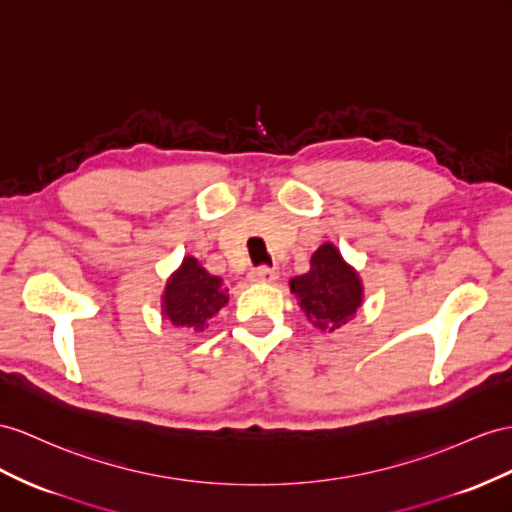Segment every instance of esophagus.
Returning <instances> with one entry per match:
<instances>
[{"mask_svg":"<svg viewBox=\"0 0 512 512\" xmlns=\"http://www.w3.org/2000/svg\"><path fill=\"white\" fill-rule=\"evenodd\" d=\"M248 279H251L253 283H274L277 281V272L266 268V266H261V268H255L248 272Z\"/></svg>","mask_w":512,"mask_h":512,"instance_id":"34e87169","label":"esophagus"}]
</instances>
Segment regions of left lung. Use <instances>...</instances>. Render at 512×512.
Returning <instances> with one entry per match:
<instances>
[{
	"label": "left lung",
	"instance_id": "obj_1",
	"mask_svg": "<svg viewBox=\"0 0 512 512\" xmlns=\"http://www.w3.org/2000/svg\"><path fill=\"white\" fill-rule=\"evenodd\" d=\"M307 320L320 331H335L357 316L363 305V281L333 242L311 255L309 272L290 279Z\"/></svg>",
	"mask_w": 512,
	"mask_h": 512
}]
</instances>
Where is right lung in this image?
Returning a JSON list of instances; mask_svg holds the SVG:
<instances>
[{
  "label": "right lung",
  "instance_id": "add662e5",
  "mask_svg": "<svg viewBox=\"0 0 512 512\" xmlns=\"http://www.w3.org/2000/svg\"><path fill=\"white\" fill-rule=\"evenodd\" d=\"M227 292L220 277L209 274L199 261L188 255L166 281L162 316L177 329L203 331L229 303Z\"/></svg>",
  "mask_w": 512,
  "mask_h": 512
}]
</instances>
